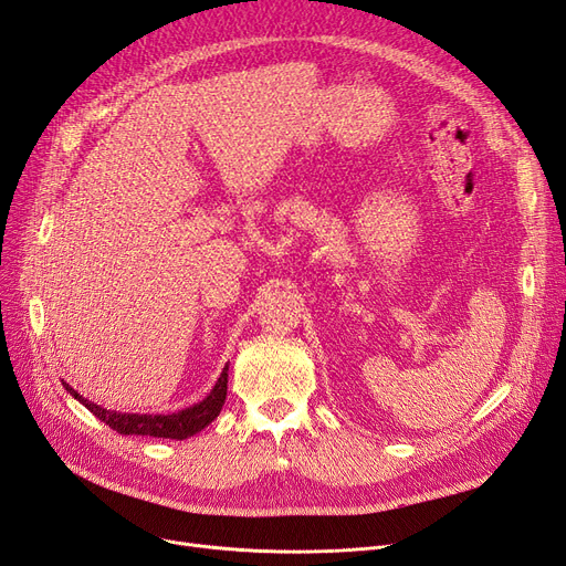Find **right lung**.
<instances>
[{
    "label": "right lung",
    "mask_w": 566,
    "mask_h": 566,
    "mask_svg": "<svg viewBox=\"0 0 566 566\" xmlns=\"http://www.w3.org/2000/svg\"><path fill=\"white\" fill-rule=\"evenodd\" d=\"M63 382V380H61ZM227 382H229V364L221 370L219 380L210 389L208 397L202 401L188 406L184 410H177V413H160V416H148V413H123V410H111V408H101L94 401L84 399L82 394H77L71 385L63 382V387L71 391V397H75L84 408L92 410V413L106 422L111 430L119 434H142V437H160V439H188L205 430L217 416L221 406L227 401Z\"/></svg>",
    "instance_id": "1"
}]
</instances>
